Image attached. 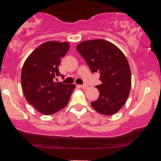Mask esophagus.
Masks as SVG:
<instances>
[{
    "instance_id": "1",
    "label": "esophagus",
    "mask_w": 161,
    "mask_h": 161,
    "mask_svg": "<svg viewBox=\"0 0 161 161\" xmlns=\"http://www.w3.org/2000/svg\"><path fill=\"white\" fill-rule=\"evenodd\" d=\"M79 87H80L81 88H82V89H87V88H88V86H87V85H79Z\"/></svg>"
}]
</instances>
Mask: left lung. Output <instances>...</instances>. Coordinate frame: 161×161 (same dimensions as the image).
I'll return each mask as SVG.
<instances>
[{
	"instance_id": "obj_1",
	"label": "left lung",
	"mask_w": 161,
	"mask_h": 161,
	"mask_svg": "<svg viewBox=\"0 0 161 161\" xmlns=\"http://www.w3.org/2000/svg\"><path fill=\"white\" fill-rule=\"evenodd\" d=\"M76 50L91 71L100 74L101 84L95 86L99 97L91 103L92 107L103 115L116 114L125 104L131 89V70L126 56L113 43L100 39L81 42Z\"/></svg>"
}]
</instances>
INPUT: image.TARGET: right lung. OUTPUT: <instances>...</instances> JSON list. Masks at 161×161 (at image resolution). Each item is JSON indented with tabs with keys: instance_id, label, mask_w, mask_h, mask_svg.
I'll use <instances>...</instances> for the list:
<instances>
[{
	"instance_id": "right-lung-1",
	"label": "right lung",
	"mask_w": 161,
	"mask_h": 161,
	"mask_svg": "<svg viewBox=\"0 0 161 161\" xmlns=\"http://www.w3.org/2000/svg\"><path fill=\"white\" fill-rule=\"evenodd\" d=\"M69 47L66 42L43 43L28 56L21 69V88L25 97L44 115L56 114L65 108L75 88L74 85L54 81L59 76L64 79L58 66Z\"/></svg>"
}]
</instances>
